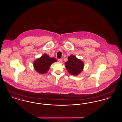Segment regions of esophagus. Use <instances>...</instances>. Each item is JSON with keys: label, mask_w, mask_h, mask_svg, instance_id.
Instances as JSON below:
<instances>
[{"label": "esophagus", "mask_w": 122, "mask_h": 122, "mask_svg": "<svg viewBox=\"0 0 122 122\" xmlns=\"http://www.w3.org/2000/svg\"><path fill=\"white\" fill-rule=\"evenodd\" d=\"M58 62H59V63H62V61H63V60H62V58H60V59H58Z\"/></svg>", "instance_id": "obj_1"}]
</instances>
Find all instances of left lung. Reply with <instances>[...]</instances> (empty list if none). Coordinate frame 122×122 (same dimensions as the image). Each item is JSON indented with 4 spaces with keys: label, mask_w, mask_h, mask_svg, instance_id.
<instances>
[{
    "label": "left lung",
    "mask_w": 122,
    "mask_h": 122,
    "mask_svg": "<svg viewBox=\"0 0 122 122\" xmlns=\"http://www.w3.org/2000/svg\"><path fill=\"white\" fill-rule=\"evenodd\" d=\"M65 64L68 72L73 76H77L81 73L84 66V64L81 60L73 55L68 57V60Z\"/></svg>",
    "instance_id": "obj_1"
}]
</instances>
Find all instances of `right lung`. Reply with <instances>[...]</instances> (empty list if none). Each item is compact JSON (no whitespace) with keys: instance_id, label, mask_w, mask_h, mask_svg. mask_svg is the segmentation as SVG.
<instances>
[{"instance_id":"right-lung-1","label":"right lung","mask_w":122,"mask_h":122,"mask_svg":"<svg viewBox=\"0 0 122 122\" xmlns=\"http://www.w3.org/2000/svg\"><path fill=\"white\" fill-rule=\"evenodd\" d=\"M56 61V58H50L46 54H44L34 62V68L37 72L41 74H44L46 73L49 70L51 65Z\"/></svg>"}]
</instances>
